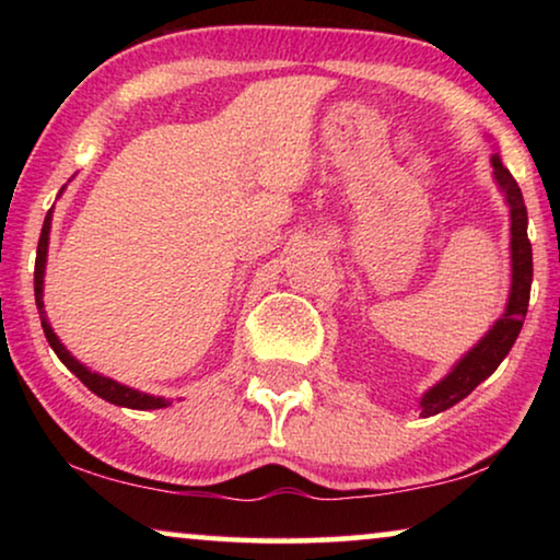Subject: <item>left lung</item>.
I'll return each instance as SVG.
<instances>
[{
    "label": "left lung",
    "mask_w": 560,
    "mask_h": 560,
    "mask_svg": "<svg viewBox=\"0 0 560 560\" xmlns=\"http://www.w3.org/2000/svg\"><path fill=\"white\" fill-rule=\"evenodd\" d=\"M494 178L500 183L504 198L510 203L512 219V290L510 303L504 316L497 320L485 339L454 366L446 380H441L433 389H428L420 400V416H435V412L448 410L451 405L464 400L479 382L492 374L504 357L510 354L512 343L517 341L520 328H523L527 303H530V282H533V247L527 240V209L520 194L517 180L512 178L508 167L502 165L500 155H492Z\"/></svg>",
    "instance_id": "obj_1"
}]
</instances>
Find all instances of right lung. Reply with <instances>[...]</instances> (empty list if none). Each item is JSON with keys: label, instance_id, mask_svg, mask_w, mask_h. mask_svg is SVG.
I'll return each mask as SVG.
<instances>
[{"label": "right lung", "instance_id": "1", "mask_svg": "<svg viewBox=\"0 0 560 560\" xmlns=\"http://www.w3.org/2000/svg\"><path fill=\"white\" fill-rule=\"evenodd\" d=\"M50 213L45 217V224H43V232H40V242H37V257H35V305L37 311H40V320H43V331H45V339L56 351L60 362H63L68 370H71L75 377H79L83 385H86L91 393L102 397L106 402H114V405H121V408H132V410H158V408H167L165 397H152V395H144V393H137L132 387H125L119 385V382H114L109 377H102V374L91 372L83 366L81 362H75V359L68 354L63 343L58 341V336L52 334V328L48 324V318H45V311H43V272H45V257H48V234H50Z\"/></svg>", "mask_w": 560, "mask_h": 560}]
</instances>
